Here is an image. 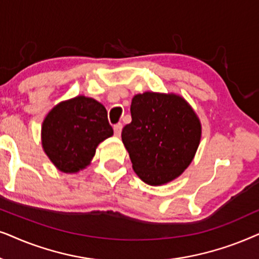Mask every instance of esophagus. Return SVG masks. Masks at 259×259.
Listing matches in <instances>:
<instances>
[{"instance_id": "esophagus-1", "label": "esophagus", "mask_w": 259, "mask_h": 259, "mask_svg": "<svg viewBox=\"0 0 259 259\" xmlns=\"http://www.w3.org/2000/svg\"><path fill=\"white\" fill-rule=\"evenodd\" d=\"M122 127H123V125L120 123L116 124V125H113V132H115V135L117 137L120 136V133H122Z\"/></svg>"}]
</instances>
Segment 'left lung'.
<instances>
[{"instance_id":"1","label":"left lung","mask_w":259,"mask_h":259,"mask_svg":"<svg viewBox=\"0 0 259 259\" xmlns=\"http://www.w3.org/2000/svg\"><path fill=\"white\" fill-rule=\"evenodd\" d=\"M130 112L122 141L139 178L160 186L180 177L201 139V123L192 106L181 96L144 92L133 98Z\"/></svg>"}]
</instances>
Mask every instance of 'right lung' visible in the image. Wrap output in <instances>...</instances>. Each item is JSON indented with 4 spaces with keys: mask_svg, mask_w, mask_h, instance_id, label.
<instances>
[{
    "mask_svg": "<svg viewBox=\"0 0 259 259\" xmlns=\"http://www.w3.org/2000/svg\"><path fill=\"white\" fill-rule=\"evenodd\" d=\"M112 135L104 105L85 96L55 105L41 127L45 153L64 173L86 168L98 144Z\"/></svg>",
    "mask_w": 259,
    "mask_h": 259,
    "instance_id": "add662e5",
    "label": "right lung"
}]
</instances>
